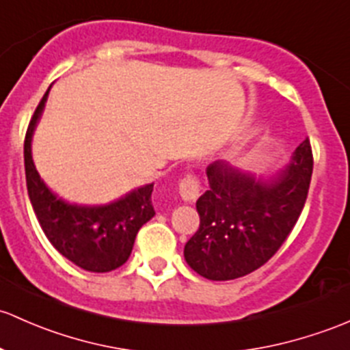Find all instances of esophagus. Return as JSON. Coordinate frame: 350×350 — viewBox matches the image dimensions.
<instances>
[{
    "label": "esophagus",
    "instance_id": "esophagus-1",
    "mask_svg": "<svg viewBox=\"0 0 350 350\" xmlns=\"http://www.w3.org/2000/svg\"><path fill=\"white\" fill-rule=\"evenodd\" d=\"M200 181H198L194 176L187 174L186 178L181 179V183H179V194H181V198L186 203H194V201L200 198Z\"/></svg>",
    "mask_w": 350,
    "mask_h": 350
}]
</instances>
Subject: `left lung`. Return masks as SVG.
<instances>
[{
  "instance_id": "1",
  "label": "left lung",
  "mask_w": 350,
  "mask_h": 350,
  "mask_svg": "<svg viewBox=\"0 0 350 350\" xmlns=\"http://www.w3.org/2000/svg\"><path fill=\"white\" fill-rule=\"evenodd\" d=\"M310 141L275 174L256 178L226 161L206 167L209 189L196 201L200 230L186 243V263L208 280L245 277L265 265L295 226L310 186Z\"/></svg>"
}]
</instances>
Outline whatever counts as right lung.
<instances>
[{"label":"right lung","mask_w":350,"mask_h":350,"mask_svg":"<svg viewBox=\"0 0 350 350\" xmlns=\"http://www.w3.org/2000/svg\"><path fill=\"white\" fill-rule=\"evenodd\" d=\"M50 88L33 113L25 137V172L33 211L43 233L65 258L87 271H112L127 262L137 231L156 215L150 201L154 183L107 204L70 203L53 193L40 178L31 156L33 132L42 119Z\"/></svg>","instance_id":"add662e5"}]
</instances>
